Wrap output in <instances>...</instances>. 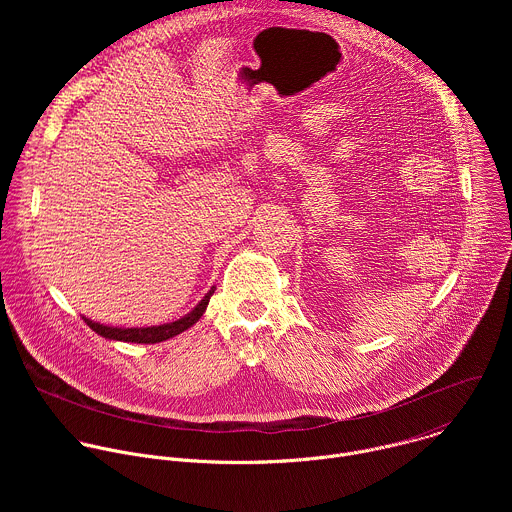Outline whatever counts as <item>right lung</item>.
Wrapping results in <instances>:
<instances>
[{"label": "right lung", "instance_id": "1", "mask_svg": "<svg viewBox=\"0 0 512 512\" xmlns=\"http://www.w3.org/2000/svg\"><path fill=\"white\" fill-rule=\"evenodd\" d=\"M214 294V287H210L208 294L198 302V306L182 316L180 320H174V322H168V324H160V326H145V328H117V326H105V324H99V322H93L89 318H83L87 322V326L91 330H95L97 334H101L103 338H109V340H121V342H137V344H156V342H164L184 330H188L190 326H194L200 316L204 314L208 302H210V296Z\"/></svg>", "mask_w": 512, "mask_h": 512}]
</instances>
